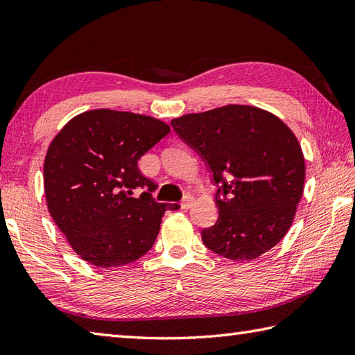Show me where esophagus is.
<instances>
[{"label": "esophagus", "mask_w": 355, "mask_h": 355, "mask_svg": "<svg viewBox=\"0 0 355 355\" xmlns=\"http://www.w3.org/2000/svg\"><path fill=\"white\" fill-rule=\"evenodd\" d=\"M192 203H193V197L192 196H186L183 198L182 203H180V206H182V209H189V207L192 206Z\"/></svg>", "instance_id": "34e87169"}]
</instances>
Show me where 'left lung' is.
Wrapping results in <instances>:
<instances>
[{
    "label": "left lung",
    "instance_id": "obj_1",
    "mask_svg": "<svg viewBox=\"0 0 355 355\" xmlns=\"http://www.w3.org/2000/svg\"><path fill=\"white\" fill-rule=\"evenodd\" d=\"M205 158L218 186V220L203 229L206 248L249 261L268 252L293 225L304 187V157L279 116L249 104H226L171 121Z\"/></svg>",
    "mask_w": 355,
    "mask_h": 355
}]
</instances>
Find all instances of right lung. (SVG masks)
I'll return each instance as SVG.
<instances>
[{
    "label": "right lung",
    "instance_id": "add662e5",
    "mask_svg": "<svg viewBox=\"0 0 355 355\" xmlns=\"http://www.w3.org/2000/svg\"><path fill=\"white\" fill-rule=\"evenodd\" d=\"M171 132L154 116L92 109L69 120L44 158V193L55 225L83 260L98 268L128 265L149 251L168 209L138 159ZM137 187L148 193L132 198Z\"/></svg>",
    "mask_w": 355,
    "mask_h": 355
}]
</instances>
